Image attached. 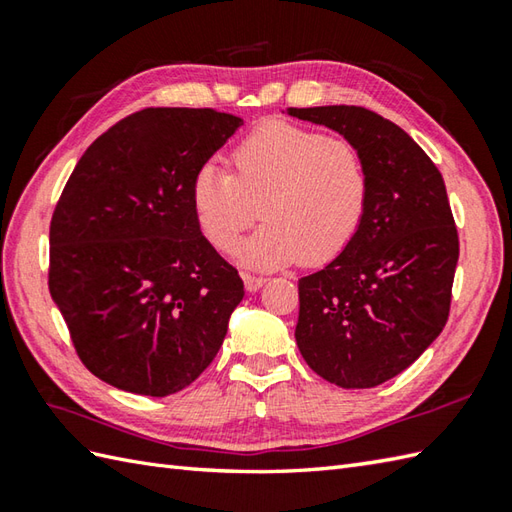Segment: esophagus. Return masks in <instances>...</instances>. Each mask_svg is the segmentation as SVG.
Segmentation results:
<instances>
[{
	"mask_svg": "<svg viewBox=\"0 0 512 512\" xmlns=\"http://www.w3.org/2000/svg\"><path fill=\"white\" fill-rule=\"evenodd\" d=\"M266 281H268L266 277H259V275H250V273L244 275V286H246L248 292L259 290V288H262V286L266 284Z\"/></svg>",
	"mask_w": 512,
	"mask_h": 512,
	"instance_id": "34e87169",
	"label": "esophagus"
}]
</instances>
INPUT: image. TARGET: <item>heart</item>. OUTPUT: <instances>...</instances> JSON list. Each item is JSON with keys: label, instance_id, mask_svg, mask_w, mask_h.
<instances>
[{"label": "heart", "instance_id": "1", "mask_svg": "<svg viewBox=\"0 0 512 512\" xmlns=\"http://www.w3.org/2000/svg\"><path fill=\"white\" fill-rule=\"evenodd\" d=\"M191 195L202 233L220 253H233L262 209L266 224L239 259L253 268L297 259L314 266L354 239L369 202V171L352 140L275 121L233 149L231 173L202 167Z\"/></svg>", "mask_w": 512, "mask_h": 512}]
</instances>
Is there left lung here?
<instances>
[{
	"label": "left lung",
	"instance_id": "left-lung-1",
	"mask_svg": "<svg viewBox=\"0 0 512 512\" xmlns=\"http://www.w3.org/2000/svg\"><path fill=\"white\" fill-rule=\"evenodd\" d=\"M361 149L369 202L343 253L299 279L297 345L345 389L398 376L438 339L451 310L460 237L442 173L405 129L358 105L288 107Z\"/></svg>",
	"mask_w": 512,
	"mask_h": 512
}]
</instances>
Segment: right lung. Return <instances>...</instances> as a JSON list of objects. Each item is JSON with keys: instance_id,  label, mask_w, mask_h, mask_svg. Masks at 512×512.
<instances>
[{"instance_id": "1", "label": "right lung", "mask_w": 512, "mask_h": 512, "mask_svg": "<svg viewBox=\"0 0 512 512\" xmlns=\"http://www.w3.org/2000/svg\"><path fill=\"white\" fill-rule=\"evenodd\" d=\"M242 118L147 107L85 149L50 222L48 288L81 363L140 396L191 385L244 297L200 231L193 180Z\"/></svg>"}]
</instances>
